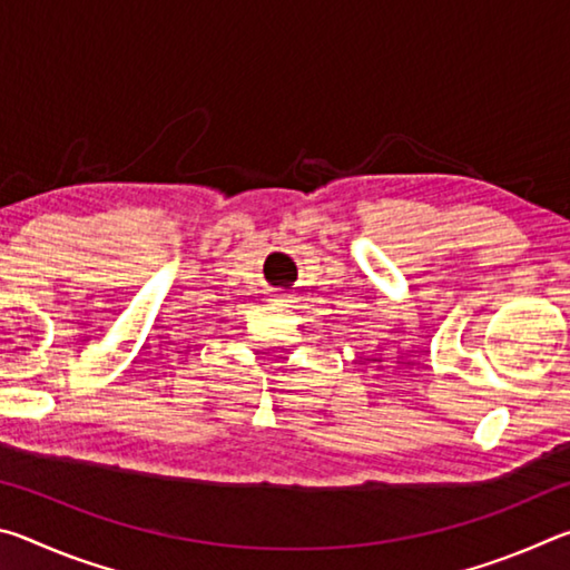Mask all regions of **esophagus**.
<instances>
[{
    "label": "esophagus",
    "mask_w": 570,
    "mask_h": 570,
    "mask_svg": "<svg viewBox=\"0 0 570 570\" xmlns=\"http://www.w3.org/2000/svg\"><path fill=\"white\" fill-rule=\"evenodd\" d=\"M272 302H276V304H282V306H292V302H294V296L288 294V292H284V288H274L272 292Z\"/></svg>",
    "instance_id": "esophagus-1"
}]
</instances>
